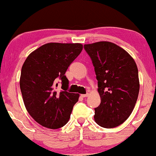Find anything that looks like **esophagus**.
Instances as JSON below:
<instances>
[{
	"label": "esophagus",
	"instance_id": "esophagus-1",
	"mask_svg": "<svg viewBox=\"0 0 156 156\" xmlns=\"http://www.w3.org/2000/svg\"><path fill=\"white\" fill-rule=\"evenodd\" d=\"M88 94H81V97L82 98H86V97L88 96Z\"/></svg>",
	"mask_w": 156,
	"mask_h": 156
}]
</instances>
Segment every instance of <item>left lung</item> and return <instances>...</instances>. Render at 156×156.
<instances>
[{
	"mask_svg": "<svg viewBox=\"0 0 156 156\" xmlns=\"http://www.w3.org/2000/svg\"><path fill=\"white\" fill-rule=\"evenodd\" d=\"M91 58L101 99L94 120L104 128L122 124L130 116L138 97V71L133 58L109 41L85 44Z\"/></svg>",
	"mask_w": 156,
	"mask_h": 156,
	"instance_id": "left-lung-1",
	"label": "left lung"
}]
</instances>
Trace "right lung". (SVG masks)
<instances>
[{"label":"right lung","mask_w":156,"mask_h":156,"mask_svg":"<svg viewBox=\"0 0 156 156\" xmlns=\"http://www.w3.org/2000/svg\"><path fill=\"white\" fill-rule=\"evenodd\" d=\"M82 50L80 43H48L25 60L20 88L27 111L40 125L55 129L69 120L80 95L67 91L69 83L65 73ZM59 80L62 90L57 88Z\"/></svg>","instance_id":"1"}]
</instances>
